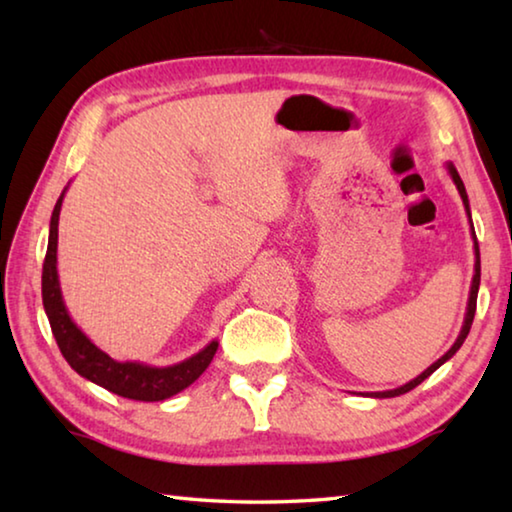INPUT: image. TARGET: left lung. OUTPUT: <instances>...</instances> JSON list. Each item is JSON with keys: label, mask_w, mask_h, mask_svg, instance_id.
Here are the masks:
<instances>
[{"label": "left lung", "mask_w": 512, "mask_h": 512, "mask_svg": "<svg viewBox=\"0 0 512 512\" xmlns=\"http://www.w3.org/2000/svg\"><path fill=\"white\" fill-rule=\"evenodd\" d=\"M447 171L449 176H452L454 185L458 189V194H461L463 198V205H465V212H467V219H470V225H472V212H470V201H467V192H465V185L461 176H458V171L454 169L452 162H447ZM472 239H474V277H472V287H470V298H467V309H465V318H463V327H461V334H458V339L454 341L452 348H449L443 357H440L436 363H431V366L422 372V375H418L415 379H411L409 384H404L400 388H393V391H381V393H372V397H397V395H404L413 391L415 386L422 384L424 379H427L431 372H436L440 366H443L445 361H449L454 357V354L458 352V348H461L463 341L467 339V334H470V327H472V320H474V311H476V296H479V284H481V257H479V244H476V235H474V225H472Z\"/></svg>", "instance_id": "8db88e82"}]
</instances>
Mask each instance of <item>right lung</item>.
<instances>
[{
	"label": "right lung",
	"instance_id": "1",
	"mask_svg": "<svg viewBox=\"0 0 512 512\" xmlns=\"http://www.w3.org/2000/svg\"><path fill=\"white\" fill-rule=\"evenodd\" d=\"M67 187L56 201L54 212H51L49 223V244L45 264H42V305H45V314L49 318L51 332L58 343L60 352H63L65 361L72 366L81 377L90 379L106 391L115 393L119 397H128V400L137 402H162L167 397L185 391L194 381L203 375L205 368L210 366L214 359L219 341H210L201 352L192 354V357L173 363V366H149V363L140 361H117L110 354L99 350L88 336H85L79 325L74 323L72 316L65 307L63 291H60L58 282V216L60 207H63Z\"/></svg>",
	"mask_w": 512,
	"mask_h": 512
}]
</instances>
